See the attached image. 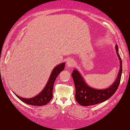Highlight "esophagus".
<instances>
[{
	"label": "esophagus",
	"instance_id": "1",
	"mask_svg": "<svg viewBox=\"0 0 130 130\" xmlns=\"http://www.w3.org/2000/svg\"><path fill=\"white\" fill-rule=\"evenodd\" d=\"M74 65H75V61H74L72 59H69L67 63V66L68 68L73 67Z\"/></svg>",
	"mask_w": 130,
	"mask_h": 130
}]
</instances>
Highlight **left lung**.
<instances>
[{"instance_id":"left-lung-1","label":"left lung","mask_w":130,"mask_h":130,"mask_svg":"<svg viewBox=\"0 0 130 130\" xmlns=\"http://www.w3.org/2000/svg\"><path fill=\"white\" fill-rule=\"evenodd\" d=\"M117 56L120 60V70L114 83L109 87L103 90H98L92 88L86 83L84 79L77 70L74 69L72 76L75 83L76 92L75 98L82 106L94 105L105 101L115 93L120 84L122 73V61L119 53L118 46H115Z\"/></svg>"}]
</instances>
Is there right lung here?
<instances>
[{"mask_svg": "<svg viewBox=\"0 0 130 130\" xmlns=\"http://www.w3.org/2000/svg\"><path fill=\"white\" fill-rule=\"evenodd\" d=\"M65 64V62L62 63L54 68L44 89L35 96L31 98H24L15 94V95L22 102L30 105L42 106L48 104L53 98V89L55 80L59 73L64 69Z\"/></svg>", "mask_w": 130, "mask_h": 130, "instance_id": "add662e5", "label": "right lung"}]
</instances>
